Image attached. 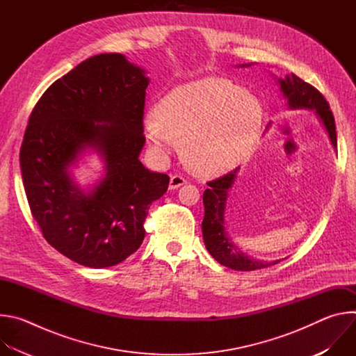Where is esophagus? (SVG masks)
<instances>
[{"label": "esophagus", "mask_w": 356, "mask_h": 356, "mask_svg": "<svg viewBox=\"0 0 356 356\" xmlns=\"http://www.w3.org/2000/svg\"><path fill=\"white\" fill-rule=\"evenodd\" d=\"M186 184V179L181 176V175H173L170 176V181H169V188L170 190H176L179 188L180 186Z\"/></svg>", "instance_id": "1"}]
</instances>
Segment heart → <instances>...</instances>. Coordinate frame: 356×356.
<instances>
[{
	"label": "heart",
	"instance_id": "heart-1",
	"mask_svg": "<svg viewBox=\"0 0 356 356\" xmlns=\"http://www.w3.org/2000/svg\"><path fill=\"white\" fill-rule=\"evenodd\" d=\"M259 99L228 80L207 77L172 90L149 115L143 131L159 154L179 140L186 165L201 176L239 166L261 131Z\"/></svg>",
	"mask_w": 356,
	"mask_h": 356
}]
</instances>
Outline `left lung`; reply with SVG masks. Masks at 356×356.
Here are the masks:
<instances>
[{
  "mask_svg": "<svg viewBox=\"0 0 356 356\" xmlns=\"http://www.w3.org/2000/svg\"><path fill=\"white\" fill-rule=\"evenodd\" d=\"M280 88L287 97L290 108H309L316 110L317 115L321 118L327 128L330 139L337 147V131L332 111L330 110L328 101L325 97L312 84L301 80L296 74L287 76L284 80H279ZM238 168L216 180L207 183L209 188L202 194L204 202V220H202V236L210 255L221 265L234 270H257L276 265L275 262H261L246 257L228 238L224 228V211L225 201L229 187L234 183Z\"/></svg>",
  "mask_w": 356,
  "mask_h": 356,
  "instance_id": "1",
  "label": "left lung"
}]
</instances>
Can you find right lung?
<instances>
[{"label": "right lung", "mask_w": 356, "mask_h": 356, "mask_svg": "<svg viewBox=\"0 0 356 356\" xmlns=\"http://www.w3.org/2000/svg\"><path fill=\"white\" fill-rule=\"evenodd\" d=\"M147 84L121 54L97 55L56 80L31 113L19 152L31 214L47 243L83 266H114L136 252L150 204L168 190L169 176L138 159ZM87 147L108 173L84 195L68 168Z\"/></svg>", "instance_id": "right-lung-1"}]
</instances>
